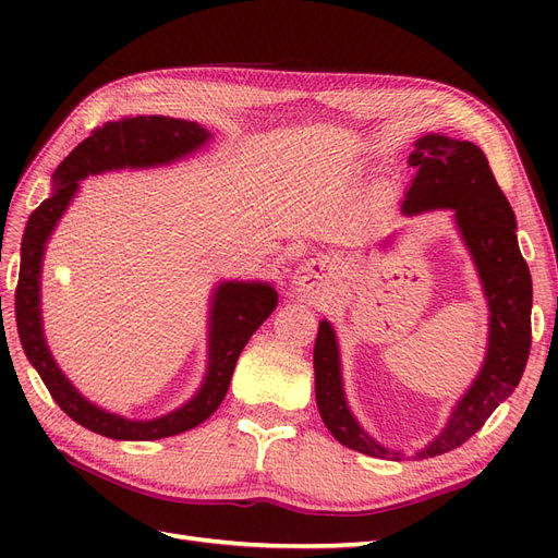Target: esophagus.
<instances>
[{
    "mask_svg": "<svg viewBox=\"0 0 558 558\" xmlns=\"http://www.w3.org/2000/svg\"><path fill=\"white\" fill-rule=\"evenodd\" d=\"M293 289L302 298H320L326 289V263L307 260L293 272Z\"/></svg>",
    "mask_w": 558,
    "mask_h": 558,
    "instance_id": "obj_1",
    "label": "esophagus"
}]
</instances>
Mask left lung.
<instances>
[{"mask_svg": "<svg viewBox=\"0 0 558 558\" xmlns=\"http://www.w3.org/2000/svg\"><path fill=\"white\" fill-rule=\"evenodd\" d=\"M408 162L416 177L400 211L404 216L433 209L453 211L488 302L484 365L465 396L456 402L442 433L416 451V459H430L470 440L498 404L512 396L531 351L533 281L517 244L514 211L480 146L430 132L414 142ZM314 384L318 414L337 442L377 459L400 461V451L373 440L353 418L342 388L340 349L328 320L318 324Z\"/></svg>", "mask_w": 558, "mask_h": 558, "instance_id": "obj_1", "label": "left lung"}]
</instances>
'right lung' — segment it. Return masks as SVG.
I'll list each match as a JSON object with an SVG mask.
<instances>
[{
  "label": "right lung",
  "instance_id": "obj_1",
  "mask_svg": "<svg viewBox=\"0 0 558 558\" xmlns=\"http://www.w3.org/2000/svg\"><path fill=\"white\" fill-rule=\"evenodd\" d=\"M211 132L197 123L167 116H132L93 130L53 174V193L32 211L23 244L21 275L15 289V324L27 361L35 365L60 410L76 424L111 440H160L199 426L223 402L234 365L251 335L277 307V291L267 281H223L218 283L209 310V363L199 391L179 410L150 418L132 421L111 414L83 398L62 375L44 340L41 328V260L50 232L78 191V181L123 167H156L174 162L207 144Z\"/></svg>",
  "mask_w": 558,
  "mask_h": 558
}]
</instances>
